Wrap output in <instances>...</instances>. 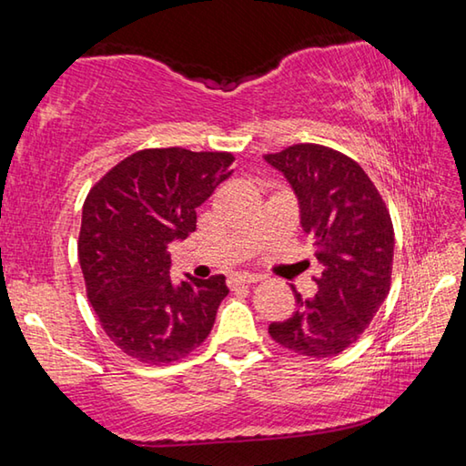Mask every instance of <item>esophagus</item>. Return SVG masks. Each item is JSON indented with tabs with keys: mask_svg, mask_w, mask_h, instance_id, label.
I'll list each match as a JSON object with an SVG mask.
<instances>
[{
	"mask_svg": "<svg viewBox=\"0 0 466 466\" xmlns=\"http://www.w3.org/2000/svg\"><path fill=\"white\" fill-rule=\"evenodd\" d=\"M258 279L261 278L255 273H236L230 279H228V283H230V288H236V286H250V283H257Z\"/></svg>",
	"mask_w": 466,
	"mask_h": 466,
	"instance_id": "34e87169",
	"label": "esophagus"
}]
</instances>
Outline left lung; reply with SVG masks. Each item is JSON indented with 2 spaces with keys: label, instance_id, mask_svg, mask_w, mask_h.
I'll use <instances>...</instances> for the list:
<instances>
[{
  "label": "left lung",
  "instance_id": "obj_1",
  "mask_svg": "<svg viewBox=\"0 0 466 466\" xmlns=\"http://www.w3.org/2000/svg\"><path fill=\"white\" fill-rule=\"evenodd\" d=\"M294 191L299 226L314 244L317 294L291 286L296 310L271 322L279 345L309 358H333L356 343L390 289L394 232L372 180L351 157L317 144L267 154Z\"/></svg>",
  "mask_w": 466,
  "mask_h": 466
}]
</instances>
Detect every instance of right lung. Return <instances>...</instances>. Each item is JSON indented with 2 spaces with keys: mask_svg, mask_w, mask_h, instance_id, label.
I'll return each mask as SVG.
<instances>
[{
  "mask_svg": "<svg viewBox=\"0 0 466 466\" xmlns=\"http://www.w3.org/2000/svg\"><path fill=\"white\" fill-rule=\"evenodd\" d=\"M228 152L141 149L108 170L84 201L77 255L100 325L144 364L199 347L228 296L224 275L170 279L168 247L195 232L197 208L232 175Z\"/></svg>",
  "mask_w": 466,
  "mask_h": 466,
  "instance_id": "add662e5",
  "label": "right lung"
}]
</instances>
